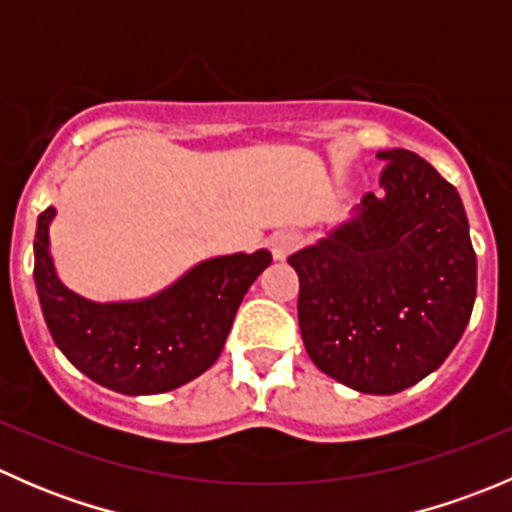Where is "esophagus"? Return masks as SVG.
I'll return each instance as SVG.
<instances>
[{
    "instance_id": "1",
    "label": "esophagus",
    "mask_w": 512,
    "mask_h": 512,
    "mask_svg": "<svg viewBox=\"0 0 512 512\" xmlns=\"http://www.w3.org/2000/svg\"><path fill=\"white\" fill-rule=\"evenodd\" d=\"M297 245H299V237L294 235V232H277V235L270 240L272 255H275L277 260H285L289 252L297 250Z\"/></svg>"
}]
</instances>
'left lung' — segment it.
<instances>
[{"instance_id": "obj_1", "label": "left lung", "mask_w": 512, "mask_h": 512, "mask_svg": "<svg viewBox=\"0 0 512 512\" xmlns=\"http://www.w3.org/2000/svg\"><path fill=\"white\" fill-rule=\"evenodd\" d=\"M379 158L384 195L366 193L352 220L287 257L309 359L361 394H396L436 371L476 302L458 190L404 148Z\"/></svg>"}]
</instances>
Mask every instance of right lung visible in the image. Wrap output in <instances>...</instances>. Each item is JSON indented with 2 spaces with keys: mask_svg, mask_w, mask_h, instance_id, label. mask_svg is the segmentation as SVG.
Wrapping results in <instances>:
<instances>
[{
  "mask_svg": "<svg viewBox=\"0 0 512 512\" xmlns=\"http://www.w3.org/2000/svg\"><path fill=\"white\" fill-rule=\"evenodd\" d=\"M46 208L36 220L34 282L56 347L89 379L128 396L163 394L218 361L242 297L272 262L267 250L213 257L138 302L98 304L61 285Z\"/></svg>",
  "mask_w": 512,
  "mask_h": 512,
  "instance_id": "add662e5",
  "label": "right lung"
}]
</instances>
